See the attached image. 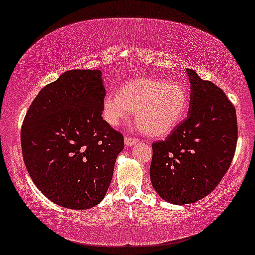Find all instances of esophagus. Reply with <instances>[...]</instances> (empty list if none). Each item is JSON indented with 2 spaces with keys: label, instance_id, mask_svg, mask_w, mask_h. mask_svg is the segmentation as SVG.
Masks as SVG:
<instances>
[{
  "label": "esophagus",
  "instance_id": "34e87169",
  "mask_svg": "<svg viewBox=\"0 0 255 255\" xmlns=\"http://www.w3.org/2000/svg\"><path fill=\"white\" fill-rule=\"evenodd\" d=\"M124 142H125V144H127V146L131 147V146H133V144L138 143V142H139V140L136 139V138H134V136L127 135V136H125V139H124Z\"/></svg>",
  "mask_w": 255,
  "mask_h": 255
}]
</instances>
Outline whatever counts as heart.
<instances>
[{
    "instance_id": "heart-1",
    "label": "heart",
    "mask_w": 255,
    "mask_h": 255,
    "mask_svg": "<svg viewBox=\"0 0 255 255\" xmlns=\"http://www.w3.org/2000/svg\"><path fill=\"white\" fill-rule=\"evenodd\" d=\"M187 105V92L179 82L140 77L125 83L120 92L105 96L103 117L116 127L135 111L141 132L160 136L173 130L185 114Z\"/></svg>"
}]
</instances>
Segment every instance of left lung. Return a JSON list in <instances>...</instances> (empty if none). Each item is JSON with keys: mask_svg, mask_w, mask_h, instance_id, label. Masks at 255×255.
I'll return each mask as SVG.
<instances>
[{"mask_svg": "<svg viewBox=\"0 0 255 255\" xmlns=\"http://www.w3.org/2000/svg\"><path fill=\"white\" fill-rule=\"evenodd\" d=\"M187 72L189 114L165 140L151 144L152 187L164 201L178 205L214 190L232 164L238 136L236 111L225 92L193 69Z\"/></svg>", "mask_w": 255, "mask_h": 255, "instance_id": "left-lung-1", "label": "left lung"}]
</instances>
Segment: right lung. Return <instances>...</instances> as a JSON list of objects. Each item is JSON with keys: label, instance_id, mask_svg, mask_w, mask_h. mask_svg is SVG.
I'll return each instance as SVG.
<instances>
[{"label": "right lung", "instance_id": "1", "mask_svg": "<svg viewBox=\"0 0 255 255\" xmlns=\"http://www.w3.org/2000/svg\"><path fill=\"white\" fill-rule=\"evenodd\" d=\"M104 98L100 70H68L38 92L23 119L25 166L62 207L91 209L111 185L124 138L103 120Z\"/></svg>", "mask_w": 255, "mask_h": 255}]
</instances>
